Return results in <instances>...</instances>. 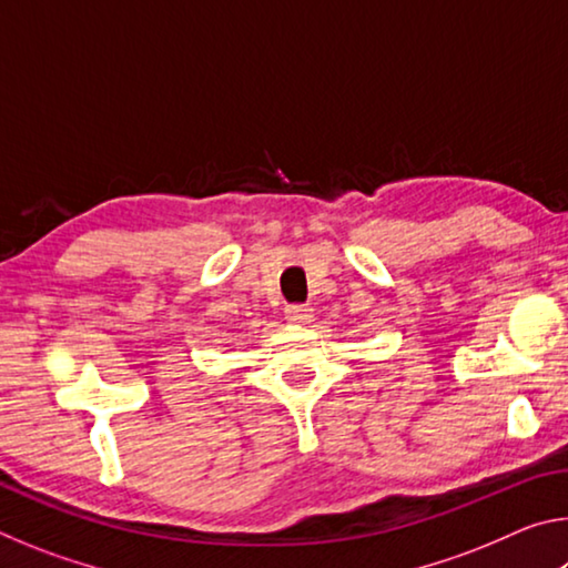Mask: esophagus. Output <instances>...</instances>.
I'll return each instance as SVG.
<instances>
[{
	"label": "esophagus",
	"instance_id": "1",
	"mask_svg": "<svg viewBox=\"0 0 568 568\" xmlns=\"http://www.w3.org/2000/svg\"><path fill=\"white\" fill-rule=\"evenodd\" d=\"M313 315V307L311 305H303V303H293L285 307V318L291 323H307Z\"/></svg>",
	"mask_w": 568,
	"mask_h": 568
}]
</instances>
